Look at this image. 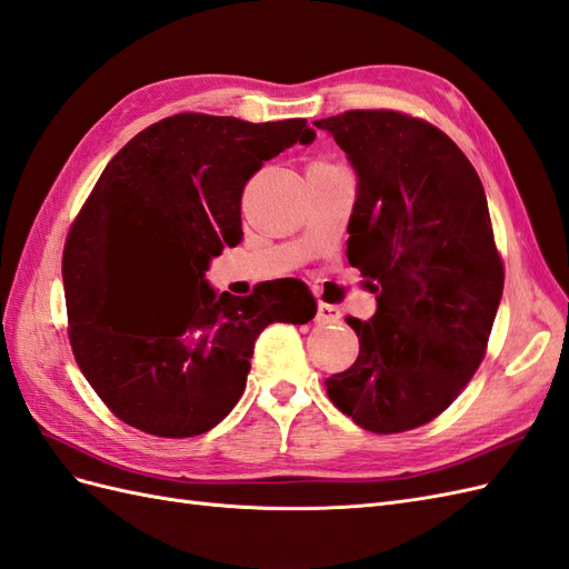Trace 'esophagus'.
Instances as JSON below:
<instances>
[{
    "label": "esophagus",
    "mask_w": 569,
    "mask_h": 569,
    "mask_svg": "<svg viewBox=\"0 0 569 569\" xmlns=\"http://www.w3.org/2000/svg\"><path fill=\"white\" fill-rule=\"evenodd\" d=\"M316 320L322 322V326H328V322H340V320H342V313H340V309H337V306L320 301V303H318Z\"/></svg>",
    "instance_id": "1"
}]
</instances>
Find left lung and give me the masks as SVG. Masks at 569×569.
<instances>
[{"label": "left lung", "instance_id": "left-lung-1", "mask_svg": "<svg viewBox=\"0 0 569 569\" xmlns=\"http://www.w3.org/2000/svg\"><path fill=\"white\" fill-rule=\"evenodd\" d=\"M359 174L347 258L376 291L347 316L359 357L328 397L371 433H402L448 409L486 357L505 266L473 164L448 133L395 110L316 121Z\"/></svg>", "mask_w": 569, "mask_h": 569}]
</instances>
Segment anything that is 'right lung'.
<instances>
[{
  "instance_id": "right-lung-1",
  "label": "right lung",
  "mask_w": 569,
  "mask_h": 569,
  "mask_svg": "<svg viewBox=\"0 0 569 569\" xmlns=\"http://www.w3.org/2000/svg\"><path fill=\"white\" fill-rule=\"evenodd\" d=\"M313 136L306 119L181 112L136 133L104 167L67 234L61 278L76 363L117 419L158 438L210 431L247 388L256 337L274 320L316 316L299 280L249 297L214 295L203 280L210 258L243 237L249 179ZM131 264L172 269L190 291L148 317L107 319Z\"/></svg>"
}]
</instances>
